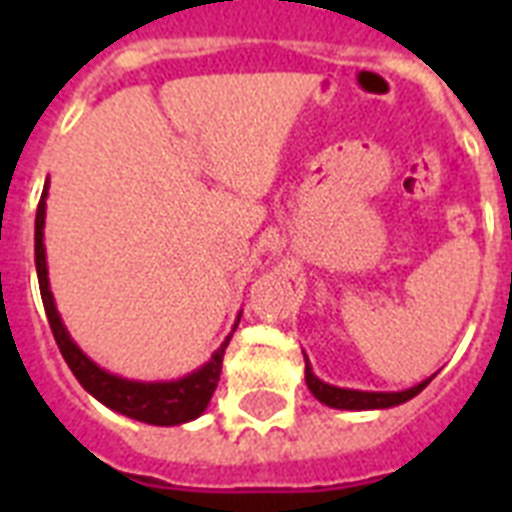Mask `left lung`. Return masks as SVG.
Here are the masks:
<instances>
[{
    "mask_svg": "<svg viewBox=\"0 0 512 512\" xmlns=\"http://www.w3.org/2000/svg\"><path fill=\"white\" fill-rule=\"evenodd\" d=\"M436 374H430L428 380L417 382L414 388L406 390H393V393H382V390H353V388H337V385H329V382L319 380L313 374L311 361L305 358V382L321 404L332 406V409H348V412H364V409H390V406L406 404L409 398H414L420 390H425L430 380Z\"/></svg>",
    "mask_w": 512,
    "mask_h": 512,
    "instance_id": "obj_1",
    "label": "left lung"
}]
</instances>
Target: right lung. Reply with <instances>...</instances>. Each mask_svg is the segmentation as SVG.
I'll use <instances>...</instances> for the list:
<instances>
[{"instance_id":"right-lung-1","label":"right lung","mask_w":512,"mask_h":512,"mask_svg":"<svg viewBox=\"0 0 512 512\" xmlns=\"http://www.w3.org/2000/svg\"><path fill=\"white\" fill-rule=\"evenodd\" d=\"M47 188L50 180L44 183L42 199L36 207V225H34V260H36V276H39V292H42L44 313L50 321L52 335L58 342L60 353L66 358L68 369L74 372L87 393L92 398H98L100 404L114 409V412L132 417V420L146 422V425H183V422L196 420L199 414H204L209 398L215 393L217 380H220V369H223V356L228 342H231L233 332L239 327L241 313L236 316L231 335L220 342V348L212 353L207 364H201L199 369H193L191 374H185L180 380L167 382H140L127 380L119 374L106 372L103 366H98L87 353H84L71 335H68L66 324L60 319L58 308H55V297L50 292V279H47V252H44V215H47Z\"/></svg>"}]
</instances>
